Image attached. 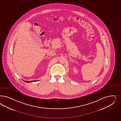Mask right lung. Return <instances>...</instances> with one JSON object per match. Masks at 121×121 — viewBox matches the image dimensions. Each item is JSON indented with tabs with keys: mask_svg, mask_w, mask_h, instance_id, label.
I'll return each instance as SVG.
<instances>
[{
	"mask_svg": "<svg viewBox=\"0 0 121 121\" xmlns=\"http://www.w3.org/2000/svg\"><path fill=\"white\" fill-rule=\"evenodd\" d=\"M25 82H27V83H29V82H36V81H37V80H34V81H25L24 80Z\"/></svg>",
	"mask_w": 121,
	"mask_h": 121,
	"instance_id": "add662e5",
	"label": "right lung"
}]
</instances>
